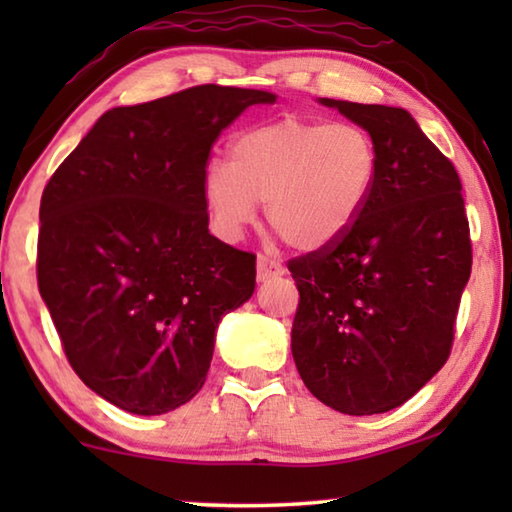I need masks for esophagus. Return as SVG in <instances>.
Instances as JSON below:
<instances>
[{
	"label": "esophagus",
	"mask_w": 512,
	"mask_h": 512,
	"mask_svg": "<svg viewBox=\"0 0 512 512\" xmlns=\"http://www.w3.org/2000/svg\"><path fill=\"white\" fill-rule=\"evenodd\" d=\"M282 273H284V266L277 262V259L268 257V255H259L257 257V280L259 282L273 280V277L282 275Z\"/></svg>",
	"instance_id": "34e87169"
}]
</instances>
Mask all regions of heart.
<instances>
[{
    "instance_id": "b5f03b06",
    "label": "heart",
    "mask_w": 512,
    "mask_h": 512,
    "mask_svg": "<svg viewBox=\"0 0 512 512\" xmlns=\"http://www.w3.org/2000/svg\"><path fill=\"white\" fill-rule=\"evenodd\" d=\"M377 173V146L361 126L284 117L241 133L232 162H207L203 196L225 239H237L266 201V219L287 244L318 250L352 230Z\"/></svg>"
}]
</instances>
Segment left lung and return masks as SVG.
I'll return each instance as SVG.
<instances>
[{"mask_svg":"<svg viewBox=\"0 0 512 512\" xmlns=\"http://www.w3.org/2000/svg\"><path fill=\"white\" fill-rule=\"evenodd\" d=\"M366 128L379 173L336 244L289 259L300 293L291 352L320 402L386 413L445 366L472 271L461 178L404 108L320 99Z\"/></svg>","mask_w":512,"mask_h":512,"instance_id":"obj_1","label":"left lung"}]
</instances>
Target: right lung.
Segmentation results:
<instances>
[{"instance_id":"1","label":"right lung","mask_w":512,"mask_h":512,"mask_svg":"<svg viewBox=\"0 0 512 512\" xmlns=\"http://www.w3.org/2000/svg\"><path fill=\"white\" fill-rule=\"evenodd\" d=\"M262 90L196 85L101 115L42 192L38 289L83 384L137 415L201 391L255 255L210 235L203 171Z\"/></svg>"}]
</instances>
